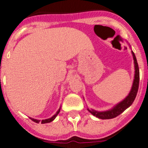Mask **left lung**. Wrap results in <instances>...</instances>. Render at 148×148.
I'll return each instance as SVG.
<instances>
[{
	"label": "left lung",
	"mask_w": 148,
	"mask_h": 148,
	"mask_svg": "<svg viewBox=\"0 0 148 148\" xmlns=\"http://www.w3.org/2000/svg\"><path fill=\"white\" fill-rule=\"evenodd\" d=\"M132 56H133V60H134V77L133 84H132V87L131 88L130 92L128 93L126 98L123 99L122 101H120L119 103L116 104L113 108L111 109L107 110V111H103V112H99L96 110L94 109H89L87 108L88 112H90L91 114H93L98 119H114L120 114H121L124 111L127 109V108H129L132 106L133 101L135 99V97L137 95L138 90V86H139V79H140V74H139V68H138V62H137V59L135 57L134 52L132 51Z\"/></svg>",
	"instance_id": "left-lung-1"
}]
</instances>
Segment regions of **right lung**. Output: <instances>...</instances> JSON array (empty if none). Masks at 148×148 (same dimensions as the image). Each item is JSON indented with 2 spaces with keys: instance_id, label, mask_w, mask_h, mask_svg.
<instances>
[{
  "instance_id": "obj_1",
  "label": "right lung",
  "mask_w": 148,
  "mask_h": 148,
  "mask_svg": "<svg viewBox=\"0 0 148 148\" xmlns=\"http://www.w3.org/2000/svg\"><path fill=\"white\" fill-rule=\"evenodd\" d=\"M60 108H59V110H58L57 112H56V114H54L53 116H52L51 118H49V119H45V120H42V121H40V120H37V119H32V118H30V119H31L32 121H34V122H36V123L41 122V123H42V124H45V123H49V122H51V121H53L54 119H56V117L57 116L58 114L60 113Z\"/></svg>"
}]
</instances>
